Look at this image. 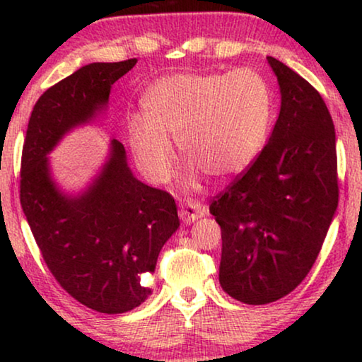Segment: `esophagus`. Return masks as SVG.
<instances>
[{"label":"esophagus","mask_w":362,"mask_h":362,"mask_svg":"<svg viewBox=\"0 0 362 362\" xmlns=\"http://www.w3.org/2000/svg\"><path fill=\"white\" fill-rule=\"evenodd\" d=\"M206 212H207V206L201 204V202L187 201V202H181L180 206V217L186 222V224H191V222L199 219V217L206 216Z\"/></svg>","instance_id":"1"}]
</instances>
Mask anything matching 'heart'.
<instances>
[{"instance_id":"1","label":"heart","mask_w":362,"mask_h":362,"mask_svg":"<svg viewBox=\"0 0 362 362\" xmlns=\"http://www.w3.org/2000/svg\"><path fill=\"white\" fill-rule=\"evenodd\" d=\"M146 117L128 123V145L151 182L173 175L180 141L189 158L185 186H199L201 173L216 180L245 171L264 150L274 118V93L252 69L229 74L189 72L163 77L143 97Z\"/></svg>"}]
</instances>
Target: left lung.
<instances>
[{
    "mask_svg": "<svg viewBox=\"0 0 362 362\" xmlns=\"http://www.w3.org/2000/svg\"><path fill=\"white\" fill-rule=\"evenodd\" d=\"M267 61L279 78V120L249 170L209 206L222 235L221 286L247 305L284 298L305 280L339 197L328 107L288 66Z\"/></svg>",
    "mask_w": 362,
    "mask_h": 362,
    "instance_id": "1",
    "label": "left lung"
}]
</instances>
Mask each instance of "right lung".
I'll list each match as a JSON object with an SVG mask.
<instances>
[{
    "mask_svg": "<svg viewBox=\"0 0 362 362\" xmlns=\"http://www.w3.org/2000/svg\"><path fill=\"white\" fill-rule=\"evenodd\" d=\"M135 64L93 62L49 87L31 112L21 156L19 199L49 272L78 303L107 315L150 296L143 275L155 272L161 247L180 227L175 197L133 176L118 140L97 180L76 197L51 180L47 153L107 105L113 83Z\"/></svg>",
    "mask_w": 362,
    "mask_h": 362,
    "instance_id": "obj_1",
    "label": "right lung"
}]
</instances>
